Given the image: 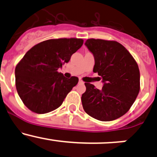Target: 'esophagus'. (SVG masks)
Wrapping results in <instances>:
<instances>
[{"mask_svg": "<svg viewBox=\"0 0 157 157\" xmlns=\"http://www.w3.org/2000/svg\"><path fill=\"white\" fill-rule=\"evenodd\" d=\"M79 83H80V84H83V83H84V82H83V80H79Z\"/></svg>", "mask_w": 157, "mask_h": 157, "instance_id": "34e87169", "label": "esophagus"}]
</instances>
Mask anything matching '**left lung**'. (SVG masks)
Here are the masks:
<instances>
[{
    "mask_svg": "<svg viewBox=\"0 0 157 157\" xmlns=\"http://www.w3.org/2000/svg\"><path fill=\"white\" fill-rule=\"evenodd\" d=\"M85 45L94 57L93 72L100 76L103 86L99 90L85 83L83 108L96 119L113 121L129 110L138 95V65L127 49L115 41L90 39Z\"/></svg>",
    "mask_w": 157,
    "mask_h": 157,
    "instance_id": "8db88e82",
    "label": "left lung"
}]
</instances>
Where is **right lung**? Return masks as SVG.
<instances>
[{"mask_svg": "<svg viewBox=\"0 0 157 157\" xmlns=\"http://www.w3.org/2000/svg\"><path fill=\"white\" fill-rule=\"evenodd\" d=\"M83 43L81 39H48L29 49L15 69L16 88L32 112L45 114L61 106L78 83L58 72Z\"/></svg>", "mask_w": 157, "mask_h": 157, "instance_id": "1", "label": "right lung"}]
</instances>
